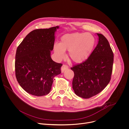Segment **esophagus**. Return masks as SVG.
<instances>
[{"mask_svg": "<svg viewBox=\"0 0 129 129\" xmlns=\"http://www.w3.org/2000/svg\"><path fill=\"white\" fill-rule=\"evenodd\" d=\"M68 69V66L67 65H63L62 67H61V71L62 72H64L66 70Z\"/></svg>", "mask_w": 129, "mask_h": 129, "instance_id": "esophagus-1", "label": "esophagus"}]
</instances>
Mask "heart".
Returning <instances> with one entry per match:
<instances>
[{"mask_svg":"<svg viewBox=\"0 0 129 129\" xmlns=\"http://www.w3.org/2000/svg\"><path fill=\"white\" fill-rule=\"evenodd\" d=\"M95 43L94 37L88 33L67 34L62 37L60 43H56L54 50L59 58H62L65 51H68V57L75 63L84 62L91 55Z\"/></svg>","mask_w":129,"mask_h":129,"instance_id":"1","label":"heart"}]
</instances>
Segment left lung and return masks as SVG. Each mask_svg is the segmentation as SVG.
<instances>
[{"label": "left lung", "mask_w": 129, "mask_h": 129, "mask_svg": "<svg viewBox=\"0 0 129 129\" xmlns=\"http://www.w3.org/2000/svg\"><path fill=\"white\" fill-rule=\"evenodd\" d=\"M99 43L84 62L73 65L72 88L75 93L83 99L101 92L109 84L113 71L114 54L106 37L101 34Z\"/></svg>", "instance_id": "1"}]
</instances>
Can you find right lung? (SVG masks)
<instances>
[{"mask_svg": "<svg viewBox=\"0 0 129 129\" xmlns=\"http://www.w3.org/2000/svg\"><path fill=\"white\" fill-rule=\"evenodd\" d=\"M59 26L30 32L18 46L15 60V76L20 86L35 96L48 94L54 78L61 73L62 64L51 58L55 32Z\"/></svg>", "mask_w": 129, "mask_h": 129, "instance_id": "add662e5", "label": "right lung"}]
</instances>
